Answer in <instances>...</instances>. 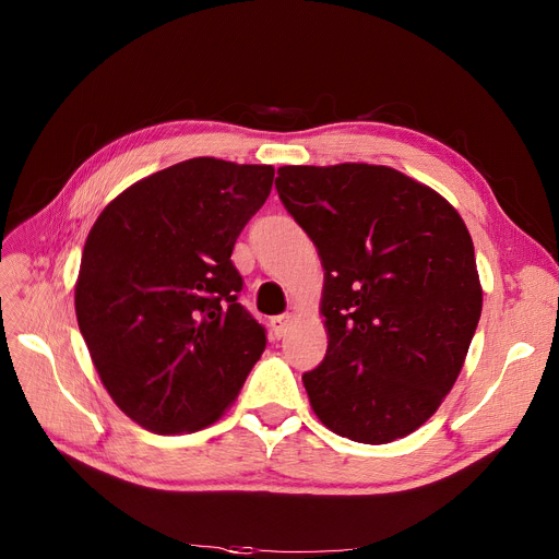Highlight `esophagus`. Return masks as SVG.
I'll list each match as a JSON object with an SVG mask.
<instances>
[{
  "mask_svg": "<svg viewBox=\"0 0 559 559\" xmlns=\"http://www.w3.org/2000/svg\"><path fill=\"white\" fill-rule=\"evenodd\" d=\"M292 326V314H278V317H272V331L276 337H283Z\"/></svg>",
  "mask_w": 559,
  "mask_h": 559,
  "instance_id": "obj_1",
  "label": "esophagus"
}]
</instances>
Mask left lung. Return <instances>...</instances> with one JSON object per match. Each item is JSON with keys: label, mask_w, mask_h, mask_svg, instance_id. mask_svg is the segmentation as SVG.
I'll list each match as a JSON object with an SVG mask.
<instances>
[{"label": "left lung", "mask_w": 559, "mask_h": 559, "mask_svg": "<svg viewBox=\"0 0 559 559\" xmlns=\"http://www.w3.org/2000/svg\"><path fill=\"white\" fill-rule=\"evenodd\" d=\"M276 190L324 267L329 348L304 373L312 413L360 444L407 437L453 390L483 312L466 224L385 165H283Z\"/></svg>", "instance_id": "1"}]
</instances>
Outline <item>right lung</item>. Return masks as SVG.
<instances>
[{"label":"right lung","mask_w":559,"mask_h":559,"mask_svg":"<svg viewBox=\"0 0 559 559\" xmlns=\"http://www.w3.org/2000/svg\"><path fill=\"white\" fill-rule=\"evenodd\" d=\"M272 183V165L190 158L129 186L87 233L79 331L102 385L144 430L215 424L262 356L230 253Z\"/></svg>","instance_id":"1"}]
</instances>
